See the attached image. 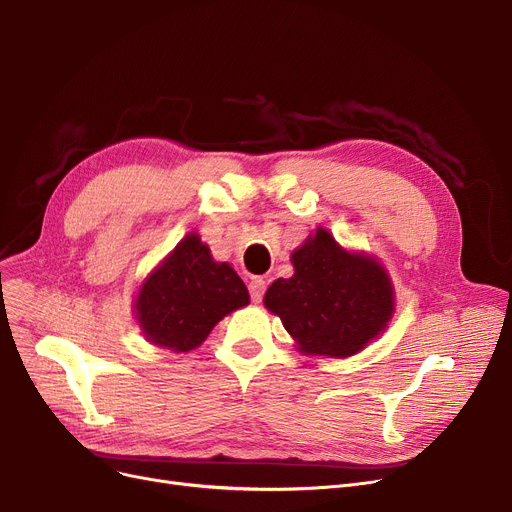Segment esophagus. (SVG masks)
I'll return each mask as SVG.
<instances>
[{"label": "esophagus", "mask_w": 512, "mask_h": 512, "mask_svg": "<svg viewBox=\"0 0 512 512\" xmlns=\"http://www.w3.org/2000/svg\"><path fill=\"white\" fill-rule=\"evenodd\" d=\"M249 292H251L253 303H261L263 294H265V280H263V278H251V282H249Z\"/></svg>", "instance_id": "obj_1"}]
</instances>
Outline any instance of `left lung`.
<instances>
[{"mask_svg":"<svg viewBox=\"0 0 512 512\" xmlns=\"http://www.w3.org/2000/svg\"><path fill=\"white\" fill-rule=\"evenodd\" d=\"M294 276L278 278L265 307L309 355L351 357L382 334L394 311L390 278L371 257L342 251L317 230L292 253Z\"/></svg>","mask_w":512,"mask_h":512,"instance_id":"8db88e82","label":"left lung"}]
</instances>
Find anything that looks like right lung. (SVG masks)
I'll return each mask as SVG.
<instances>
[{
	"label": "right lung",
	"mask_w": 512,
	"mask_h": 512,
	"mask_svg": "<svg viewBox=\"0 0 512 512\" xmlns=\"http://www.w3.org/2000/svg\"><path fill=\"white\" fill-rule=\"evenodd\" d=\"M247 303L245 282L228 263H215L197 234H188L143 284L137 317L147 340L186 353Z\"/></svg>",
	"instance_id": "right-lung-1"
}]
</instances>
